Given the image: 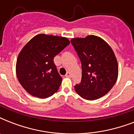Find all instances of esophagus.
<instances>
[{
	"instance_id": "obj_1",
	"label": "esophagus",
	"mask_w": 134,
	"mask_h": 134,
	"mask_svg": "<svg viewBox=\"0 0 134 134\" xmlns=\"http://www.w3.org/2000/svg\"><path fill=\"white\" fill-rule=\"evenodd\" d=\"M65 76H66V77H71V74H70V72L67 71V74H66V75H65Z\"/></svg>"
}]
</instances>
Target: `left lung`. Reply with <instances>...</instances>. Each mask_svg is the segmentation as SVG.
Wrapping results in <instances>:
<instances>
[{
    "label": "left lung",
    "mask_w": 134,
    "mask_h": 134,
    "mask_svg": "<svg viewBox=\"0 0 134 134\" xmlns=\"http://www.w3.org/2000/svg\"><path fill=\"white\" fill-rule=\"evenodd\" d=\"M71 42L82 65L81 82L76 93L87 100H96L110 91L118 76V64L113 51L99 37L72 38Z\"/></svg>",
    "instance_id": "1"
}]
</instances>
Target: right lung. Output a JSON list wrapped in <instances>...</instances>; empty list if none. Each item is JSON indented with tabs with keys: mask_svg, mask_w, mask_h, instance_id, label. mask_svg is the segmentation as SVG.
Here are the masks:
<instances>
[{
	"mask_svg": "<svg viewBox=\"0 0 134 134\" xmlns=\"http://www.w3.org/2000/svg\"><path fill=\"white\" fill-rule=\"evenodd\" d=\"M67 37L39 34L20 51L16 73L22 87L30 95L45 99L58 90L63 79L53 58L69 44Z\"/></svg>",
	"mask_w": 134,
	"mask_h": 134,
	"instance_id": "1",
	"label": "right lung"
}]
</instances>
